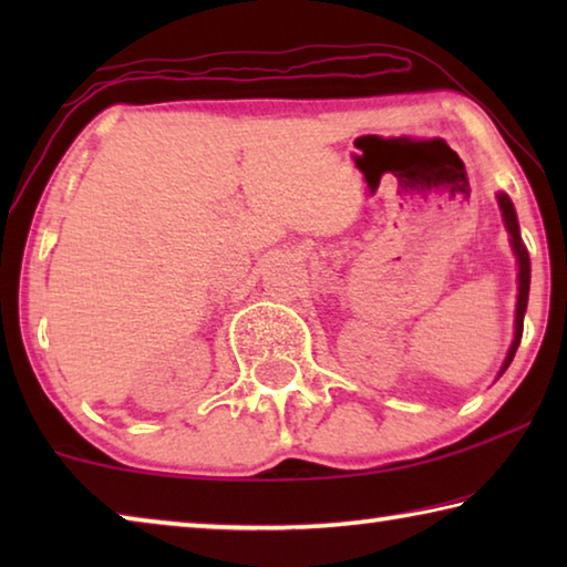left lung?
Wrapping results in <instances>:
<instances>
[{"mask_svg": "<svg viewBox=\"0 0 567 567\" xmlns=\"http://www.w3.org/2000/svg\"><path fill=\"white\" fill-rule=\"evenodd\" d=\"M497 203H501L505 227H507V233H511V237H513V249H515V257H517V267H520V272H517V282H520V285H517L515 340H513L511 352H507L505 364H503V372H505L507 364L513 362L517 344H520V338H523V318H525V307H527V292H530V257H527V249H525L523 239H520V227H517V217H515V207L511 203V197L497 195Z\"/></svg>", "mask_w": 567, "mask_h": 567, "instance_id": "obj_1", "label": "left lung"}]
</instances>
